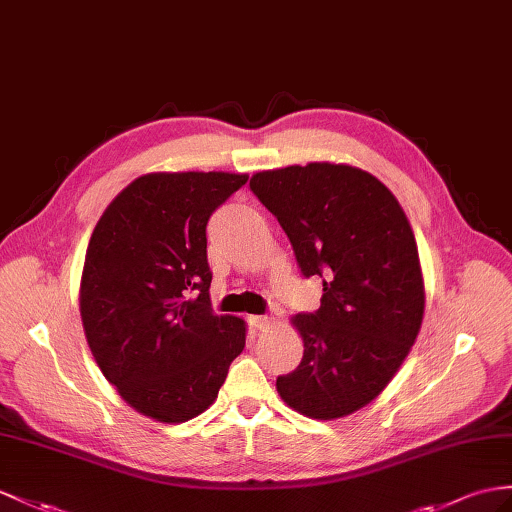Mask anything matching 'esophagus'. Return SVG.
I'll return each mask as SVG.
<instances>
[{
    "instance_id": "esophagus-1",
    "label": "esophagus",
    "mask_w": 512,
    "mask_h": 512,
    "mask_svg": "<svg viewBox=\"0 0 512 512\" xmlns=\"http://www.w3.org/2000/svg\"><path fill=\"white\" fill-rule=\"evenodd\" d=\"M249 323H252V328H256V330H267L273 326V319L267 315H254V317H249Z\"/></svg>"
}]
</instances>
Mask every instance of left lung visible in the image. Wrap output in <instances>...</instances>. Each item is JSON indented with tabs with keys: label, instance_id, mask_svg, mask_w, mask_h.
Listing matches in <instances>:
<instances>
[{
	"label": "left lung",
	"instance_id": "left-lung-1",
	"mask_svg": "<svg viewBox=\"0 0 512 512\" xmlns=\"http://www.w3.org/2000/svg\"><path fill=\"white\" fill-rule=\"evenodd\" d=\"M249 189L289 236L304 276L323 282L315 313L291 319L304 356L276 380L278 393L310 419L352 415L384 391L421 328L413 228L395 195L350 165L260 171Z\"/></svg>",
	"mask_w": 512,
	"mask_h": 512
}]
</instances>
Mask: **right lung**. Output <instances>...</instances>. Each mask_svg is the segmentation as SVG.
Listing matches in <instances>:
<instances>
[{"mask_svg":"<svg viewBox=\"0 0 512 512\" xmlns=\"http://www.w3.org/2000/svg\"><path fill=\"white\" fill-rule=\"evenodd\" d=\"M245 173H147L99 217L86 249L80 315L104 378L134 410L162 423L217 400L245 347V321L210 308V215Z\"/></svg>","mask_w":512,"mask_h":512,"instance_id":"right-lung-1","label":"right lung"}]
</instances>
